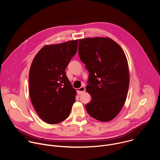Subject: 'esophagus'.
Instances as JSON below:
<instances>
[{"mask_svg":"<svg viewBox=\"0 0 160 160\" xmlns=\"http://www.w3.org/2000/svg\"><path fill=\"white\" fill-rule=\"evenodd\" d=\"M77 94L78 95H80L82 94H83V92H85V88L84 87H81L80 88H78L77 89Z\"/></svg>","mask_w":160,"mask_h":160,"instance_id":"obj_1","label":"esophagus"}]
</instances>
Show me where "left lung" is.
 Returning <instances> with one entry per match:
<instances>
[{"instance_id": "8db88e82", "label": "left lung", "mask_w": 160, "mask_h": 160, "mask_svg": "<svg viewBox=\"0 0 160 160\" xmlns=\"http://www.w3.org/2000/svg\"><path fill=\"white\" fill-rule=\"evenodd\" d=\"M78 55L89 72L87 92L92 100L85 105L88 115L107 122L122 110L129 87V70L125 54L109 37L79 40Z\"/></svg>"}]
</instances>
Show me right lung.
I'll list each match as a JSON object with an SVG mask.
<instances>
[{"mask_svg":"<svg viewBox=\"0 0 160 160\" xmlns=\"http://www.w3.org/2000/svg\"><path fill=\"white\" fill-rule=\"evenodd\" d=\"M78 40L46 45L35 56L29 72V91L39 117L57 124L69 117L76 90L65 69L77 51Z\"/></svg>","mask_w":160,"mask_h":160,"instance_id":"add662e5","label":"right lung"}]
</instances>
